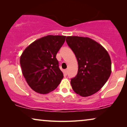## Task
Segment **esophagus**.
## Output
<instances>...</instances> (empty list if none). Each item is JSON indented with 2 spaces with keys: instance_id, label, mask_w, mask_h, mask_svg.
Listing matches in <instances>:
<instances>
[{
  "instance_id": "34e87169",
  "label": "esophagus",
  "mask_w": 127,
  "mask_h": 127,
  "mask_svg": "<svg viewBox=\"0 0 127 127\" xmlns=\"http://www.w3.org/2000/svg\"><path fill=\"white\" fill-rule=\"evenodd\" d=\"M64 74H65V76L67 75V69H65V70H64Z\"/></svg>"
}]
</instances>
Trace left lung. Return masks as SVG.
<instances>
[{
	"instance_id": "8db88e82",
	"label": "left lung",
	"mask_w": 127,
	"mask_h": 127,
	"mask_svg": "<svg viewBox=\"0 0 127 127\" xmlns=\"http://www.w3.org/2000/svg\"><path fill=\"white\" fill-rule=\"evenodd\" d=\"M66 41L75 54L79 65L77 75L71 79L73 90L83 97L93 95L110 76L112 62L108 53L89 37L67 36Z\"/></svg>"
}]
</instances>
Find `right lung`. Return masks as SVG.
Instances as JSON below:
<instances>
[{
  "label": "right lung",
  "instance_id": "right-lung-1",
  "mask_svg": "<svg viewBox=\"0 0 127 127\" xmlns=\"http://www.w3.org/2000/svg\"><path fill=\"white\" fill-rule=\"evenodd\" d=\"M65 36L48 35L36 40L20 57L23 76L36 93L46 94L56 88L63 79L56 55L65 41Z\"/></svg>",
  "mask_w": 127,
  "mask_h": 127
}]
</instances>
